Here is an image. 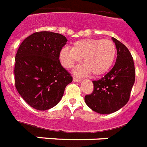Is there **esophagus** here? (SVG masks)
I'll list each match as a JSON object with an SVG mask.
<instances>
[{
    "label": "esophagus",
    "instance_id": "esophagus-1",
    "mask_svg": "<svg viewBox=\"0 0 147 147\" xmlns=\"http://www.w3.org/2000/svg\"><path fill=\"white\" fill-rule=\"evenodd\" d=\"M73 80H74V82H81V81H82V80L81 79H80V78H77V77H74Z\"/></svg>",
    "mask_w": 147,
    "mask_h": 147
}]
</instances>
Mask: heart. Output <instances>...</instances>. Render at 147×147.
Instances as JSON below:
<instances>
[{
  "label": "heart",
  "mask_w": 147,
  "mask_h": 147,
  "mask_svg": "<svg viewBox=\"0 0 147 147\" xmlns=\"http://www.w3.org/2000/svg\"><path fill=\"white\" fill-rule=\"evenodd\" d=\"M116 46L110 39L83 38L75 42L71 49L64 47L60 53V59L66 68H71L83 59L85 66L75 70L77 74L91 73L94 77L106 74L112 67L116 57Z\"/></svg>",
  "instance_id": "b5f03b06"
}]
</instances>
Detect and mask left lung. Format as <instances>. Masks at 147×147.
Masks as SVG:
<instances>
[{
	"label": "left lung",
	"mask_w": 147,
	"mask_h": 147,
	"mask_svg": "<svg viewBox=\"0 0 147 147\" xmlns=\"http://www.w3.org/2000/svg\"><path fill=\"white\" fill-rule=\"evenodd\" d=\"M117 49L113 68L105 77L92 81L93 92L85 96L86 104L99 114H111L126 105L135 81V68L131 52L118 39L112 38Z\"/></svg>",
	"instance_id": "obj_1"
}]
</instances>
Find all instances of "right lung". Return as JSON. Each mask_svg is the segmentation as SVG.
Returning <instances> with one entry per match:
<instances>
[{"label":"right lung","mask_w":147,"mask_h":147,"mask_svg":"<svg viewBox=\"0 0 147 147\" xmlns=\"http://www.w3.org/2000/svg\"><path fill=\"white\" fill-rule=\"evenodd\" d=\"M67 39L61 34L42 31L26 38L15 57V86L33 109L45 111L61 99L73 77L59 57Z\"/></svg>","instance_id":"add662e5"}]
</instances>
